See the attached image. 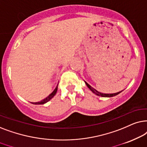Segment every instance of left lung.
<instances>
[{"label": "left lung", "mask_w": 147, "mask_h": 147, "mask_svg": "<svg viewBox=\"0 0 147 147\" xmlns=\"http://www.w3.org/2000/svg\"><path fill=\"white\" fill-rule=\"evenodd\" d=\"M85 83H86V85H87V86L88 87H89V89L91 90V91L93 92V93H95L96 94V95H99V96H101V97H113V96H115V95H118V94H119L120 93H121V91H120V92H118V93H112V94H105V93H100V92H99V91H97L96 89H94V88H93L91 87V86H90L89 84H88L87 83H86L85 82Z\"/></svg>", "instance_id": "1"}]
</instances>
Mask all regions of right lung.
Segmentation results:
<instances>
[{
    "instance_id": "right-lung-1",
    "label": "right lung",
    "mask_w": 147,
    "mask_h": 147,
    "mask_svg": "<svg viewBox=\"0 0 147 147\" xmlns=\"http://www.w3.org/2000/svg\"><path fill=\"white\" fill-rule=\"evenodd\" d=\"M57 89H58V87H56V89L54 90V91L52 92V93H51L50 95H49L48 96L46 97V98H45L44 99H43V100H42V101H39V102H36V103H33V104H44V103H46V102H48V101H50V99H52V97H53L54 96V95H56V92H57Z\"/></svg>"
}]
</instances>
